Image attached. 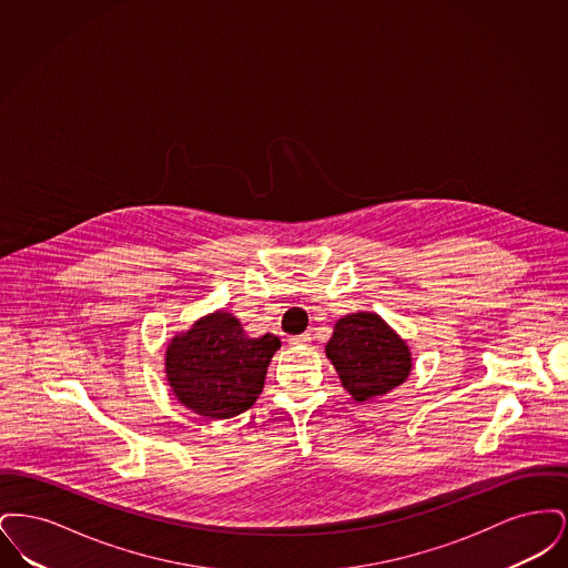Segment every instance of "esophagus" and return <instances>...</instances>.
Instances as JSON below:
<instances>
[{"label":"esophagus","mask_w":568,"mask_h":568,"mask_svg":"<svg viewBox=\"0 0 568 568\" xmlns=\"http://www.w3.org/2000/svg\"><path fill=\"white\" fill-rule=\"evenodd\" d=\"M308 343H311V334H308V332L290 338V345H294V347H302V345H308Z\"/></svg>","instance_id":"obj_1"}]
</instances>
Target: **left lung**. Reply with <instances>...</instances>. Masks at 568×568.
Returning a JSON list of instances; mask_svg holds the SVG:
<instances>
[{
  "mask_svg": "<svg viewBox=\"0 0 568 568\" xmlns=\"http://www.w3.org/2000/svg\"><path fill=\"white\" fill-rule=\"evenodd\" d=\"M325 355L357 403L385 396L403 385L413 371L405 338L371 311L341 317L325 345Z\"/></svg>",
  "mask_w": 568,
  "mask_h": 568,
  "instance_id": "left-lung-1",
  "label": "left lung"
}]
</instances>
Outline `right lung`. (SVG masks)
<instances>
[{
    "label": "right lung",
    "instance_id": "obj_1",
    "mask_svg": "<svg viewBox=\"0 0 568 568\" xmlns=\"http://www.w3.org/2000/svg\"><path fill=\"white\" fill-rule=\"evenodd\" d=\"M278 347L276 336L248 338L232 313L213 311L170 338L163 357L165 381L176 400L193 413L230 419L255 405Z\"/></svg>",
    "mask_w": 568,
    "mask_h": 568
}]
</instances>
